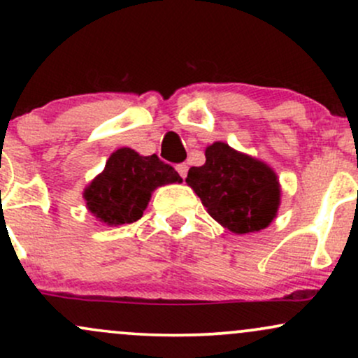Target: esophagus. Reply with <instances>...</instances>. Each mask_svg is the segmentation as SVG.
<instances>
[{
	"label": "esophagus",
	"instance_id": "obj_1",
	"mask_svg": "<svg viewBox=\"0 0 358 358\" xmlns=\"http://www.w3.org/2000/svg\"><path fill=\"white\" fill-rule=\"evenodd\" d=\"M176 171H178V173H180V176H182V178H185V176H187L188 166L185 165V163H180V165H176Z\"/></svg>",
	"mask_w": 358,
	"mask_h": 358
}]
</instances>
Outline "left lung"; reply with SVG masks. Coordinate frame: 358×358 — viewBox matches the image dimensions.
<instances>
[{"instance_id": "obj_1", "label": "left lung", "mask_w": 358, "mask_h": 358, "mask_svg": "<svg viewBox=\"0 0 358 358\" xmlns=\"http://www.w3.org/2000/svg\"><path fill=\"white\" fill-rule=\"evenodd\" d=\"M205 165L192 166L187 182L222 227L234 234L266 229L276 217L281 188L273 168L217 141L205 150Z\"/></svg>"}]
</instances>
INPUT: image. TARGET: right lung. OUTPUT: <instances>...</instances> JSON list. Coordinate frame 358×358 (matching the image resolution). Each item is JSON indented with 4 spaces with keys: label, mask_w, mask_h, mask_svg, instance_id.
<instances>
[{
    "label": "right lung",
    "mask_w": 358,
    "mask_h": 358,
    "mask_svg": "<svg viewBox=\"0 0 358 358\" xmlns=\"http://www.w3.org/2000/svg\"><path fill=\"white\" fill-rule=\"evenodd\" d=\"M182 182L175 168L156 155L141 156L131 148H119L104 170L87 185L84 199L89 212L110 227L141 219L158 187Z\"/></svg>",
    "instance_id": "right-lung-1"
}]
</instances>
